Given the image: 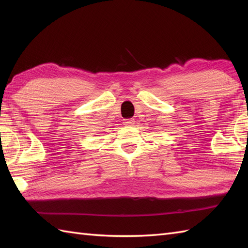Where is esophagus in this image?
Segmentation results:
<instances>
[{"mask_svg": "<svg viewBox=\"0 0 248 248\" xmlns=\"http://www.w3.org/2000/svg\"><path fill=\"white\" fill-rule=\"evenodd\" d=\"M135 124L134 119H125V120H124V124H125V125H132V124Z\"/></svg>", "mask_w": 248, "mask_h": 248, "instance_id": "esophagus-1", "label": "esophagus"}]
</instances>
